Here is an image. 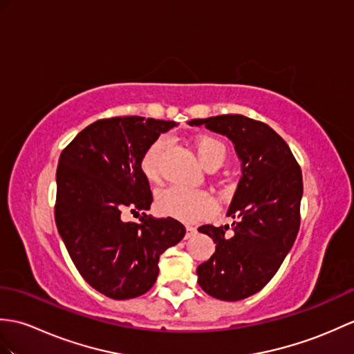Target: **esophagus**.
Masks as SVG:
<instances>
[{
  "instance_id": "obj_1",
  "label": "esophagus",
  "mask_w": 354,
  "mask_h": 354,
  "mask_svg": "<svg viewBox=\"0 0 354 354\" xmlns=\"http://www.w3.org/2000/svg\"><path fill=\"white\" fill-rule=\"evenodd\" d=\"M185 229H187V238L196 235V232H197V229L194 226H192V225H187Z\"/></svg>"
}]
</instances>
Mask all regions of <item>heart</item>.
<instances>
[{
    "label": "heart",
    "mask_w": 354,
    "mask_h": 354,
    "mask_svg": "<svg viewBox=\"0 0 354 354\" xmlns=\"http://www.w3.org/2000/svg\"><path fill=\"white\" fill-rule=\"evenodd\" d=\"M164 146H166V138L160 137L145 151L142 160H140V170H142L146 179L155 180L158 178L160 158ZM194 149L197 158L201 160V162L207 169H217L226 158V149L223 143L209 136L197 137L194 140ZM157 207L162 214L192 221L209 212L212 209V201L203 192L174 185L158 194Z\"/></svg>",
    "instance_id": "1"
}]
</instances>
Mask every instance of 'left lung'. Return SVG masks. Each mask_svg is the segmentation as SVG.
I'll use <instances>...</instances> for the list:
<instances>
[{
	"label": "left lung",
	"mask_w": 354,
	"mask_h": 354,
	"mask_svg": "<svg viewBox=\"0 0 354 354\" xmlns=\"http://www.w3.org/2000/svg\"><path fill=\"white\" fill-rule=\"evenodd\" d=\"M190 127L226 136L241 162V176L229 205V226L203 225L216 243L212 257L197 267L202 290L225 301L257 294L290 253L300 227L301 170L290 146L273 128L241 114L193 119Z\"/></svg>",
	"instance_id": "8db88e82"
}]
</instances>
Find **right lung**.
<instances>
[{"label":"right lung","mask_w":354,"mask_h":354,"mask_svg":"<svg viewBox=\"0 0 354 354\" xmlns=\"http://www.w3.org/2000/svg\"><path fill=\"white\" fill-rule=\"evenodd\" d=\"M171 120L127 116L96 120L62 152L57 167L55 223L80 274L114 300L152 288L161 253L178 244V220L147 216L152 193L140 160ZM129 207L138 224L120 216Z\"/></svg>","instance_id":"right-lung-1"}]
</instances>
